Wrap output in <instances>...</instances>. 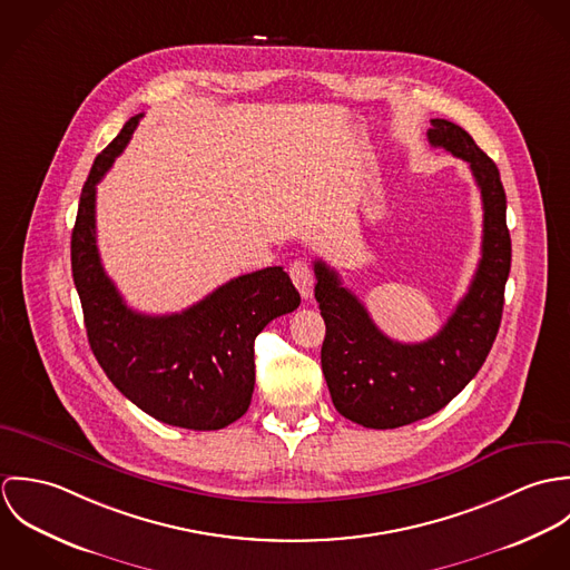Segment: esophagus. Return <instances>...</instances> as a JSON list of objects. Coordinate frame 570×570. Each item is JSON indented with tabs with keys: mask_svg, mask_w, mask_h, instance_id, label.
I'll list each match as a JSON object with an SVG mask.
<instances>
[{
	"mask_svg": "<svg viewBox=\"0 0 570 570\" xmlns=\"http://www.w3.org/2000/svg\"><path fill=\"white\" fill-rule=\"evenodd\" d=\"M289 276H292L296 289L301 292V296L305 301H309L312 294H314V269H312V265L307 261H294L289 265Z\"/></svg>",
	"mask_w": 570,
	"mask_h": 570,
	"instance_id": "34e87169",
	"label": "esophagus"
}]
</instances>
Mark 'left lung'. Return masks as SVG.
I'll return each mask as SVG.
<instances>
[{
  "instance_id": "1",
  "label": "left lung",
  "mask_w": 570,
  "mask_h": 570,
  "mask_svg": "<svg viewBox=\"0 0 570 570\" xmlns=\"http://www.w3.org/2000/svg\"><path fill=\"white\" fill-rule=\"evenodd\" d=\"M428 140L465 160L483 197V249L468 294L436 335L404 344L371 321L325 261H314L316 301L325 318L323 373L335 410L375 430L425 419L448 406L481 371L495 340L511 269L507 197L498 166L459 125L430 120Z\"/></svg>"
}]
</instances>
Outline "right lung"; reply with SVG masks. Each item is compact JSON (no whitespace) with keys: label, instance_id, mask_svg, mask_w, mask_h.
<instances>
[{"label":"right lung","instance_id":"add662e5","mask_svg":"<svg viewBox=\"0 0 570 570\" xmlns=\"http://www.w3.org/2000/svg\"><path fill=\"white\" fill-rule=\"evenodd\" d=\"M134 116L94 160L72 230V276L89 346L111 384L154 419L186 430H222L254 393V337L294 312L301 294L283 267L237 276L170 316L134 312L105 274L96 245V184L127 147Z\"/></svg>","mask_w":570,"mask_h":570}]
</instances>
